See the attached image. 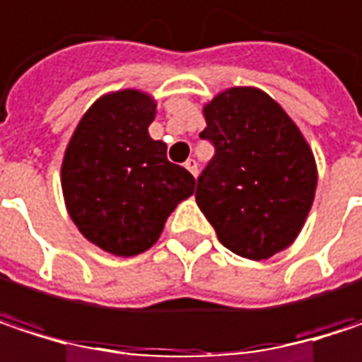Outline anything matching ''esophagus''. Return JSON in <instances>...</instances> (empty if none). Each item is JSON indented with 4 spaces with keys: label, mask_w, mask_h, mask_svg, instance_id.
<instances>
[{
    "label": "esophagus",
    "mask_w": 362,
    "mask_h": 362,
    "mask_svg": "<svg viewBox=\"0 0 362 362\" xmlns=\"http://www.w3.org/2000/svg\"><path fill=\"white\" fill-rule=\"evenodd\" d=\"M184 168H186V170H188V172H190V174L197 178V174H199V163H197L194 159H188V161L184 163Z\"/></svg>",
    "instance_id": "esophagus-1"
}]
</instances>
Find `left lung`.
<instances>
[{
    "label": "left lung",
    "mask_w": 362,
    "mask_h": 362,
    "mask_svg": "<svg viewBox=\"0 0 362 362\" xmlns=\"http://www.w3.org/2000/svg\"><path fill=\"white\" fill-rule=\"evenodd\" d=\"M215 147L197 205L232 252L263 261L288 248L311 211L317 165L298 126L267 93L228 88L203 107Z\"/></svg>",
    "instance_id": "8db88e82"
}]
</instances>
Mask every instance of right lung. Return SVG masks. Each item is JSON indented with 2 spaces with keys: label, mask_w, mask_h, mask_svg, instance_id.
<instances>
[{
  "label": "right lung",
  "mask_w": 362,
  "mask_h": 362,
  "mask_svg": "<svg viewBox=\"0 0 362 362\" xmlns=\"http://www.w3.org/2000/svg\"><path fill=\"white\" fill-rule=\"evenodd\" d=\"M155 99L136 88L99 97L78 122L62 161L66 209L84 238L115 257L151 248L197 180L148 136Z\"/></svg>",
  "instance_id": "1"
}]
</instances>
